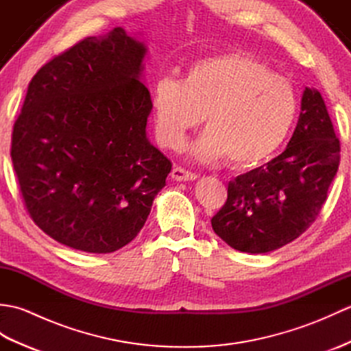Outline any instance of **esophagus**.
<instances>
[{"mask_svg":"<svg viewBox=\"0 0 351 351\" xmlns=\"http://www.w3.org/2000/svg\"><path fill=\"white\" fill-rule=\"evenodd\" d=\"M171 178H173L175 181H180V182H187V181H196L197 180V175L196 173H191V171L185 170L182 167H173L171 170Z\"/></svg>","mask_w":351,"mask_h":351,"instance_id":"1","label":"esophagus"}]
</instances>
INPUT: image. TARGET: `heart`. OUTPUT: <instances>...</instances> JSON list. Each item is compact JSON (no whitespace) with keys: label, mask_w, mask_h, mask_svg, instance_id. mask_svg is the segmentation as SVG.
Here are the masks:
<instances>
[{"label":"heart","mask_w":351,"mask_h":351,"mask_svg":"<svg viewBox=\"0 0 351 351\" xmlns=\"http://www.w3.org/2000/svg\"><path fill=\"white\" fill-rule=\"evenodd\" d=\"M151 108L162 146L181 147L205 119L208 130L191 145L193 158L206 162L228 156L235 167H253L285 143L299 98L289 80L258 58L229 52L190 64L181 81L156 80Z\"/></svg>","instance_id":"1"}]
</instances>
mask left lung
I'll list each match as a JSON object with an SVG mask.
<instances>
[{
  "instance_id": "left-lung-1",
  "label": "left lung",
  "mask_w": 351,
  "mask_h": 351,
  "mask_svg": "<svg viewBox=\"0 0 351 351\" xmlns=\"http://www.w3.org/2000/svg\"><path fill=\"white\" fill-rule=\"evenodd\" d=\"M339 140L322 93L306 87L285 151L228 185V200L211 219L230 247L267 253L300 237L315 221L339 166Z\"/></svg>"
}]
</instances>
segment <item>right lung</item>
Masks as SVG:
<instances>
[{
  "instance_id": "right-lung-1",
  "label": "right lung",
  "mask_w": 351,
  "mask_h": 351,
  "mask_svg": "<svg viewBox=\"0 0 351 351\" xmlns=\"http://www.w3.org/2000/svg\"><path fill=\"white\" fill-rule=\"evenodd\" d=\"M147 47L122 27L52 58L28 84L12 136L27 210L68 247L111 253L145 226L171 170L147 138Z\"/></svg>"
}]
</instances>
